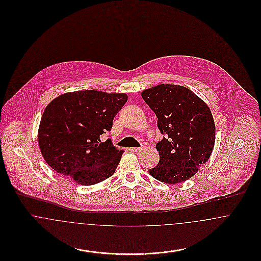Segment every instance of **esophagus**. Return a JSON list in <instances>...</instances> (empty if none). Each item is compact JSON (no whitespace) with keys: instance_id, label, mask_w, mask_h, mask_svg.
Wrapping results in <instances>:
<instances>
[{"instance_id":"34e87169","label":"esophagus","mask_w":261,"mask_h":261,"mask_svg":"<svg viewBox=\"0 0 261 261\" xmlns=\"http://www.w3.org/2000/svg\"><path fill=\"white\" fill-rule=\"evenodd\" d=\"M143 149H144V147H138V148H133L132 150L135 151V152H140V151H142Z\"/></svg>"}]
</instances>
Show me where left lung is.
I'll return each instance as SVG.
<instances>
[{"label": "left lung", "instance_id": "obj_1", "mask_svg": "<svg viewBox=\"0 0 261 261\" xmlns=\"http://www.w3.org/2000/svg\"><path fill=\"white\" fill-rule=\"evenodd\" d=\"M142 97L158 117L163 134L155 148L158 165L149 169L166 184L182 183L208 161L215 142V124L207 105L183 86L162 84L142 92Z\"/></svg>", "mask_w": 261, "mask_h": 261}]
</instances>
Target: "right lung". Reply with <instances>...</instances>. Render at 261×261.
<instances>
[{"label": "right lung", "mask_w": 261, "mask_h": 261, "mask_svg": "<svg viewBox=\"0 0 261 261\" xmlns=\"http://www.w3.org/2000/svg\"><path fill=\"white\" fill-rule=\"evenodd\" d=\"M126 94L95 90L66 93L45 109L38 142L45 162L56 172L83 186L99 183L114 173L123 150L112 140L100 141L125 102Z\"/></svg>", "instance_id": "right-lung-1"}]
</instances>
